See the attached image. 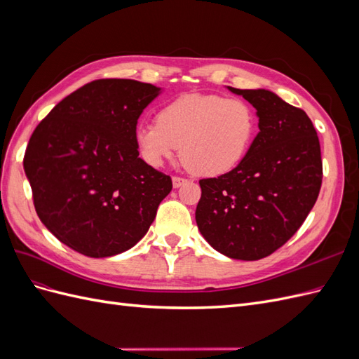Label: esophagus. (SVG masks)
<instances>
[{"label":"esophagus","instance_id":"34e87169","mask_svg":"<svg viewBox=\"0 0 359 359\" xmlns=\"http://www.w3.org/2000/svg\"><path fill=\"white\" fill-rule=\"evenodd\" d=\"M186 182H187L186 178H181V177H173L172 178V184H173V187H175V189L181 187L182 184H186Z\"/></svg>","mask_w":359,"mask_h":359}]
</instances>
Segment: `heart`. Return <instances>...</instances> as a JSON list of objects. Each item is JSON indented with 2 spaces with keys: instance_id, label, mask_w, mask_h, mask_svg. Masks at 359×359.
Returning <instances> with one entry per match:
<instances>
[{
  "instance_id": "heart-1",
  "label": "heart",
  "mask_w": 359,
  "mask_h": 359,
  "mask_svg": "<svg viewBox=\"0 0 359 359\" xmlns=\"http://www.w3.org/2000/svg\"><path fill=\"white\" fill-rule=\"evenodd\" d=\"M256 114L244 99L187 94L161 107L157 124L136 128L139 154L158 168L178 149L189 170L217 177L235 169L256 135Z\"/></svg>"
}]
</instances>
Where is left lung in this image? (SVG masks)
Wrapping results in <instances>:
<instances>
[{
	"mask_svg": "<svg viewBox=\"0 0 359 359\" xmlns=\"http://www.w3.org/2000/svg\"><path fill=\"white\" fill-rule=\"evenodd\" d=\"M257 111L259 130L231 172L201 180L196 223L222 255L257 260L293 236L322 186L320 144L311 119L268 90H238Z\"/></svg>",
	"mask_w": 359,
	"mask_h": 359,
	"instance_id": "left-lung-1",
	"label": "left lung"
}]
</instances>
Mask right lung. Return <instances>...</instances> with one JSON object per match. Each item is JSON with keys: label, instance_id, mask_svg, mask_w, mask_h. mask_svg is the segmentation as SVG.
I'll return each instance as SVG.
<instances>
[{"label": "right lung", "instance_id": "right-lung-1", "mask_svg": "<svg viewBox=\"0 0 359 359\" xmlns=\"http://www.w3.org/2000/svg\"><path fill=\"white\" fill-rule=\"evenodd\" d=\"M160 88L99 79L62 99L32 132L24 169L39 219L74 252L109 257L148 232L172 180L139 157L136 124Z\"/></svg>", "mask_w": 359, "mask_h": 359}]
</instances>
